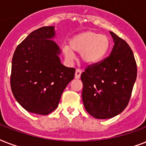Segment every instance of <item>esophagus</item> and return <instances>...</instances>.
Masks as SVG:
<instances>
[{"label":"esophagus","mask_w":146,"mask_h":146,"mask_svg":"<svg viewBox=\"0 0 146 146\" xmlns=\"http://www.w3.org/2000/svg\"><path fill=\"white\" fill-rule=\"evenodd\" d=\"M81 73H82V70L80 69H76V73H75V78L76 79H80V76H81Z\"/></svg>","instance_id":"1"}]
</instances>
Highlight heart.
<instances>
[{"label":"heart","mask_w":146,"mask_h":146,"mask_svg":"<svg viewBox=\"0 0 146 146\" xmlns=\"http://www.w3.org/2000/svg\"><path fill=\"white\" fill-rule=\"evenodd\" d=\"M111 48V39L106 35L86 31L71 38L69 44L63 47V53L66 59H74V52L80 53V58L86 64L92 65L102 62Z\"/></svg>","instance_id":"heart-1"}]
</instances>
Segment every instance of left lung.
<instances>
[{"label": "left lung", "instance_id": "8db88e82", "mask_svg": "<svg viewBox=\"0 0 146 146\" xmlns=\"http://www.w3.org/2000/svg\"><path fill=\"white\" fill-rule=\"evenodd\" d=\"M110 33L114 42L110 56L87 66L81 74L85 108L98 119L113 117L127 108L137 76L129 44L113 32Z\"/></svg>", "mask_w": 146, "mask_h": 146}]
</instances>
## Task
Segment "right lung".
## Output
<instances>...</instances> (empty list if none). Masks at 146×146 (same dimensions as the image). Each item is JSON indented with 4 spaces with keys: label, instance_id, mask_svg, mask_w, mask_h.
I'll use <instances>...</instances> for the list:
<instances>
[{
    "label": "right lung",
    "instance_id": "1",
    "mask_svg": "<svg viewBox=\"0 0 146 146\" xmlns=\"http://www.w3.org/2000/svg\"><path fill=\"white\" fill-rule=\"evenodd\" d=\"M54 36V26L38 29L17 46L13 56L12 92L31 113L47 115L54 111L75 76V68L61 64L60 48L51 40Z\"/></svg>",
    "mask_w": 146,
    "mask_h": 146
}]
</instances>
